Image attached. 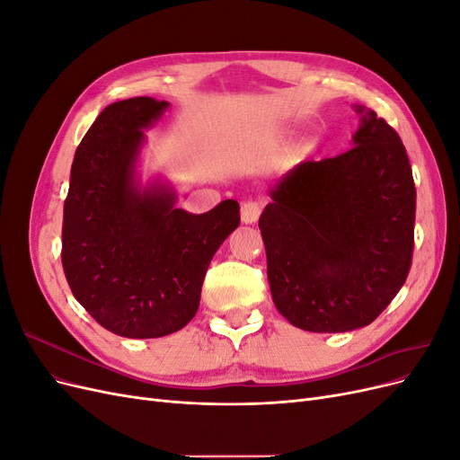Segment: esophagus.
<instances>
[{
	"instance_id": "esophagus-1",
	"label": "esophagus",
	"mask_w": 460,
	"mask_h": 460,
	"mask_svg": "<svg viewBox=\"0 0 460 460\" xmlns=\"http://www.w3.org/2000/svg\"><path fill=\"white\" fill-rule=\"evenodd\" d=\"M261 203L259 201H243L242 203V222L245 225H253L261 215Z\"/></svg>"
}]
</instances>
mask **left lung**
Here are the masks:
<instances>
[{
  "instance_id": "left-lung-1",
  "label": "left lung",
  "mask_w": 460,
  "mask_h": 460,
  "mask_svg": "<svg viewBox=\"0 0 460 460\" xmlns=\"http://www.w3.org/2000/svg\"><path fill=\"white\" fill-rule=\"evenodd\" d=\"M353 142L286 172L259 218L272 301L301 330L368 326L411 270L416 188L407 149L374 111Z\"/></svg>"
}]
</instances>
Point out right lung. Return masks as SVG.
<instances>
[{"label": "right lung", "instance_id": "1", "mask_svg": "<svg viewBox=\"0 0 460 460\" xmlns=\"http://www.w3.org/2000/svg\"><path fill=\"white\" fill-rule=\"evenodd\" d=\"M169 107L153 97L107 105L76 147L63 208L61 261L73 296L122 338H161L196 316L203 278L240 225V205L203 215L174 208L166 188L140 191L144 132Z\"/></svg>", "mask_w": 460, "mask_h": 460}]
</instances>
